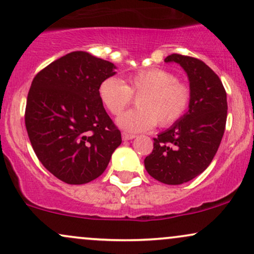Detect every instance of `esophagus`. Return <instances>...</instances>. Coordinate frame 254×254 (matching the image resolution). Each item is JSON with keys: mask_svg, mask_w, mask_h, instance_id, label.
Here are the masks:
<instances>
[{"mask_svg": "<svg viewBox=\"0 0 254 254\" xmlns=\"http://www.w3.org/2000/svg\"><path fill=\"white\" fill-rule=\"evenodd\" d=\"M122 137H123L124 141H129V139L135 138L136 135H132V133H127V132H123V133H122Z\"/></svg>", "mask_w": 254, "mask_h": 254, "instance_id": "1", "label": "esophagus"}]
</instances>
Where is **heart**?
Returning a JSON list of instances; mask_svg holds the SVG:
<instances>
[{
	"mask_svg": "<svg viewBox=\"0 0 254 254\" xmlns=\"http://www.w3.org/2000/svg\"><path fill=\"white\" fill-rule=\"evenodd\" d=\"M133 97L138 109L118 118L119 127L129 132H141L159 127H167L179 122L190 109L192 89L178 80L177 75L162 68L142 69L127 77H107L99 86V98L106 110L119 116L130 106Z\"/></svg>",
	"mask_w": 254,
	"mask_h": 254,
	"instance_id": "1",
	"label": "heart"
}]
</instances>
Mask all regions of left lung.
Masks as SVG:
<instances>
[{"instance_id": "obj_1", "label": "left lung", "mask_w": 254, "mask_h": 254, "mask_svg": "<svg viewBox=\"0 0 254 254\" xmlns=\"http://www.w3.org/2000/svg\"><path fill=\"white\" fill-rule=\"evenodd\" d=\"M188 72L192 100L189 112L173 127L154 138L153 151L144 159L154 179L179 185L206 170L220 147L227 122V94L220 77L200 60L172 54Z\"/></svg>"}]
</instances>
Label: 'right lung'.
I'll return each mask as SVG.
<instances>
[{"label":"right lung","instance_id":"obj_1","mask_svg":"<svg viewBox=\"0 0 254 254\" xmlns=\"http://www.w3.org/2000/svg\"><path fill=\"white\" fill-rule=\"evenodd\" d=\"M115 64L74 51L42 69L32 81L25 125L44 167L62 182L80 185L104 173L121 131L99 98Z\"/></svg>","mask_w":254,"mask_h":254}]
</instances>
